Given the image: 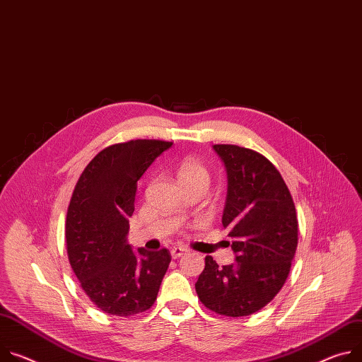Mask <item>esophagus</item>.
<instances>
[{"label": "esophagus", "mask_w": 362, "mask_h": 362, "mask_svg": "<svg viewBox=\"0 0 362 362\" xmlns=\"http://www.w3.org/2000/svg\"><path fill=\"white\" fill-rule=\"evenodd\" d=\"M185 252H186V250L182 248V247H175V248H172V251H170V254H172V257H173L175 259H176V258H180Z\"/></svg>", "instance_id": "obj_1"}]
</instances>
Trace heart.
I'll use <instances>...</instances> for the list:
<instances>
[{
    "label": "heart",
    "instance_id": "1",
    "mask_svg": "<svg viewBox=\"0 0 362 362\" xmlns=\"http://www.w3.org/2000/svg\"><path fill=\"white\" fill-rule=\"evenodd\" d=\"M177 179L182 187L201 186L205 190L211 183V172L202 161L194 157H185L177 164Z\"/></svg>",
    "mask_w": 362,
    "mask_h": 362
}]
</instances>
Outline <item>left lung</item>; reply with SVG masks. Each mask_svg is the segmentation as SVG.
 Instances as JSON below:
<instances>
[{
  "label": "left lung",
  "instance_id": "1",
  "mask_svg": "<svg viewBox=\"0 0 362 362\" xmlns=\"http://www.w3.org/2000/svg\"><path fill=\"white\" fill-rule=\"evenodd\" d=\"M214 148L228 173L222 225L237 262L219 267L206 255L194 288L209 310L241 317L269 305L281 290L298 248L299 222L290 190L267 157L234 144Z\"/></svg>",
  "mask_w": 362,
  "mask_h": 362
}]
</instances>
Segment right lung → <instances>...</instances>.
I'll list each match as a JSON object with an SVG mask.
<instances>
[{
    "instance_id": "obj_1",
    "label": "right lung",
    "mask_w": 362,
    "mask_h": 362,
    "mask_svg": "<svg viewBox=\"0 0 362 362\" xmlns=\"http://www.w3.org/2000/svg\"><path fill=\"white\" fill-rule=\"evenodd\" d=\"M172 141L129 140L98 153L74 189L64 238L71 267L90 302L115 316L150 309L172 255L131 250L128 218L134 212L137 182Z\"/></svg>"
}]
</instances>
